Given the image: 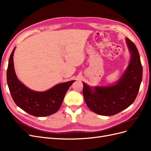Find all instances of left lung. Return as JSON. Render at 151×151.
<instances>
[{
  "label": "left lung",
  "instance_id": "obj_1",
  "mask_svg": "<svg viewBox=\"0 0 151 151\" xmlns=\"http://www.w3.org/2000/svg\"><path fill=\"white\" fill-rule=\"evenodd\" d=\"M131 54L129 64L116 83L108 86L90 87L83 83V96L91 111L103 116L116 115L133 103L142 79V66L135 44L126 38Z\"/></svg>",
  "mask_w": 151,
  "mask_h": 151
}]
</instances>
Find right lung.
<instances>
[{
    "instance_id": "obj_1",
    "label": "right lung",
    "mask_w": 151,
    "mask_h": 151,
    "mask_svg": "<svg viewBox=\"0 0 151 151\" xmlns=\"http://www.w3.org/2000/svg\"><path fill=\"white\" fill-rule=\"evenodd\" d=\"M13 49L9 60L7 82L11 96L17 106L35 116H47L60 108L65 94L75 81L58 84L46 91L39 92L27 88L17 79L14 67Z\"/></svg>"
}]
</instances>
